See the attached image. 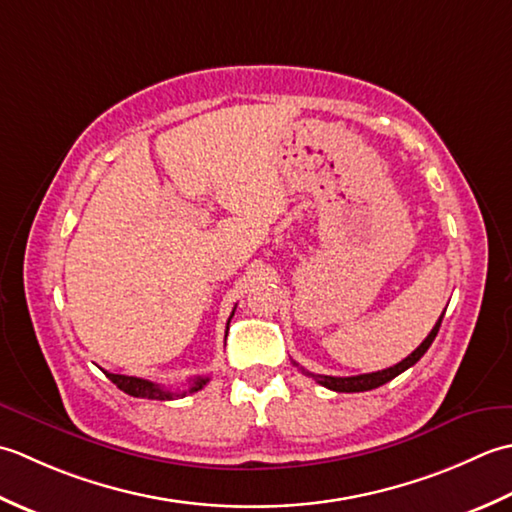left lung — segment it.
I'll return each instance as SVG.
<instances>
[{
	"label": "left lung",
	"mask_w": 512,
	"mask_h": 512,
	"mask_svg": "<svg viewBox=\"0 0 512 512\" xmlns=\"http://www.w3.org/2000/svg\"><path fill=\"white\" fill-rule=\"evenodd\" d=\"M442 318H444V314L440 316V320L435 322V327L431 329L429 336L424 338V342L411 353V356H406L402 362L393 364V367H389V369H382V371H375V373L351 375V378H333V375H318V373H309V371H307V375H311V378H314L318 384H322V387H327L331 391H338V393H360V391L378 389V387H382V384H387L389 380H393L395 375H400L402 371L413 367V364L420 360L426 351H429V347L437 336V331H440Z\"/></svg>",
	"instance_id": "1"
}]
</instances>
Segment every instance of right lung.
<instances>
[{"instance_id": "1", "label": "right lung", "mask_w": 512, "mask_h": 512, "mask_svg": "<svg viewBox=\"0 0 512 512\" xmlns=\"http://www.w3.org/2000/svg\"><path fill=\"white\" fill-rule=\"evenodd\" d=\"M234 316V314H232ZM232 316H229V320H232ZM229 320H227V327H229ZM227 338V336H225ZM108 378L117 384V387L123 391L132 395V398H145V400H174V398H183L185 393H196L201 391L207 382H210V378H194L190 389L187 391H181V393H172L168 389L159 387V384H154L150 380H141V378H132V375H119V373H106Z\"/></svg>"}]
</instances>
